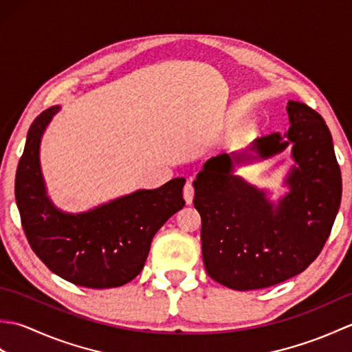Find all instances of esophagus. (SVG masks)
Returning <instances> with one entry per match:
<instances>
[{
    "instance_id": "obj_1",
    "label": "esophagus",
    "mask_w": 352,
    "mask_h": 352,
    "mask_svg": "<svg viewBox=\"0 0 352 352\" xmlns=\"http://www.w3.org/2000/svg\"><path fill=\"white\" fill-rule=\"evenodd\" d=\"M193 186H192V183H186V186H184V189H183V197H184V201L188 204H192V201H193Z\"/></svg>"
}]
</instances>
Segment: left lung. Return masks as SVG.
<instances>
[{
	"instance_id": "left-lung-1",
	"label": "left lung",
	"mask_w": 352,
	"mask_h": 352,
	"mask_svg": "<svg viewBox=\"0 0 352 352\" xmlns=\"http://www.w3.org/2000/svg\"><path fill=\"white\" fill-rule=\"evenodd\" d=\"M290 129L251 142L248 149L208 159L193 182L207 274L234 290L265 289L301 274L324 248L339 212L342 175L331 133L318 111L287 102ZM292 146L285 185L272 201L235 175L239 164Z\"/></svg>"
}]
</instances>
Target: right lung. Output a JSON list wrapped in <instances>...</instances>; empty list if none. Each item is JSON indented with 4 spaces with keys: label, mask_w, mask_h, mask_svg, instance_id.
Returning <instances> with one entry per match:
<instances>
[{
    "label": "right lung",
    "mask_w": 352,
    "mask_h": 352,
    "mask_svg": "<svg viewBox=\"0 0 352 352\" xmlns=\"http://www.w3.org/2000/svg\"><path fill=\"white\" fill-rule=\"evenodd\" d=\"M60 106L30 126L14 180V197L28 243L50 271L77 286H124L144 269L154 234L184 207V178L157 189H139L94 207L68 213L50 199L41 169V140Z\"/></svg>",
    "instance_id": "obj_1"
}]
</instances>
